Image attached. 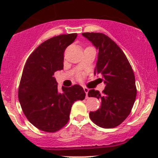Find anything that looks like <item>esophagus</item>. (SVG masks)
I'll list each match as a JSON object with an SVG mask.
<instances>
[{
  "instance_id": "esophagus-1",
  "label": "esophagus",
  "mask_w": 158,
  "mask_h": 158,
  "mask_svg": "<svg viewBox=\"0 0 158 158\" xmlns=\"http://www.w3.org/2000/svg\"><path fill=\"white\" fill-rule=\"evenodd\" d=\"M83 89H84L85 94H86V98H88V91H89V89H88V88H86V87H84Z\"/></svg>"
}]
</instances>
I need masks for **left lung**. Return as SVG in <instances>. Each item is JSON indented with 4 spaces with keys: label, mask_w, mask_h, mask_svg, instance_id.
<instances>
[{
    "label": "left lung",
    "mask_w": 158,
    "mask_h": 158,
    "mask_svg": "<svg viewBox=\"0 0 158 158\" xmlns=\"http://www.w3.org/2000/svg\"><path fill=\"white\" fill-rule=\"evenodd\" d=\"M99 50L94 74L102 77L106 88L102 94L94 89L88 97L101 99V106L90 111V119L98 126H118L131 113L137 96L135 77L129 61L120 48L108 36L100 32H84Z\"/></svg>",
    "instance_id": "1"
}]
</instances>
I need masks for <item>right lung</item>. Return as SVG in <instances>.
<instances>
[{"label":"right lung","instance_id":"obj_1","mask_svg":"<svg viewBox=\"0 0 158 158\" xmlns=\"http://www.w3.org/2000/svg\"><path fill=\"white\" fill-rule=\"evenodd\" d=\"M77 33L52 37L41 44L27 59L19 88L23 114L39 129L56 132L67 124L73 102L83 100L80 85L58 89L54 73L64 68V52L77 39Z\"/></svg>","mask_w":158,"mask_h":158}]
</instances>
